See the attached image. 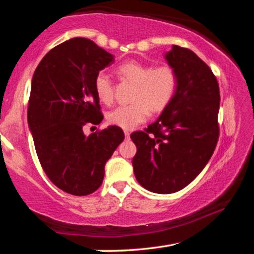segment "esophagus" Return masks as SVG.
Listing matches in <instances>:
<instances>
[{
	"mask_svg": "<svg viewBox=\"0 0 254 254\" xmlns=\"http://www.w3.org/2000/svg\"><path fill=\"white\" fill-rule=\"evenodd\" d=\"M124 135H126L127 139H130V132L128 131H124Z\"/></svg>",
	"mask_w": 254,
	"mask_h": 254,
	"instance_id": "34e87169",
	"label": "esophagus"
}]
</instances>
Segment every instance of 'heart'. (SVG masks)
I'll use <instances>...</instances> for the list:
<instances>
[{
	"mask_svg": "<svg viewBox=\"0 0 254 254\" xmlns=\"http://www.w3.org/2000/svg\"><path fill=\"white\" fill-rule=\"evenodd\" d=\"M118 74L135 84L132 93L134 102L120 105L107 114L111 124L131 130L147 121L152 112H161L173 100L177 86V75L168 65L153 67L139 60H127L118 67ZM98 100L110 104L113 101V85L110 76L98 72L94 80Z\"/></svg>",
	"mask_w": 254,
	"mask_h": 254,
	"instance_id": "1",
	"label": "heart"
}]
</instances>
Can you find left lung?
Listing matches in <instances>:
<instances>
[{"label": "left lung", "instance_id": "1", "mask_svg": "<svg viewBox=\"0 0 254 254\" xmlns=\"http://www.w3.org/2000/svg\"><path fill=\"white\" fill-rule=\"evenodd\" d=\"M165 59L177 75L173 100L144 132L131 134L135 178L157 194H173L190 184L207 165L220 132V88L210 68L179 46Z\"/></svg>", "mask_w": 254, "mask_h": 254}]
</instances>
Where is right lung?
Wrapping results in <instances>:
<instances>
[{
  "mask_svg": "<svg viewBox=\"0 0 254 254\" xmlns=\"http://www.w3.org/2000/svg\"><path fill=\"white\" fill-rule=\"evenodd\" d=\"M114 56L86 38H72L47 54L34 71L28 124L37 156L62 190L86 196L100 188L105 163L124 140L111 126L86 135V123L103 120L94 80Z\"/></svg>",
  "mask_w": 254,
  "mask_h": 254,
  "instance_id": "add662e5",
  "label": "right lung"
}]
</instances>
